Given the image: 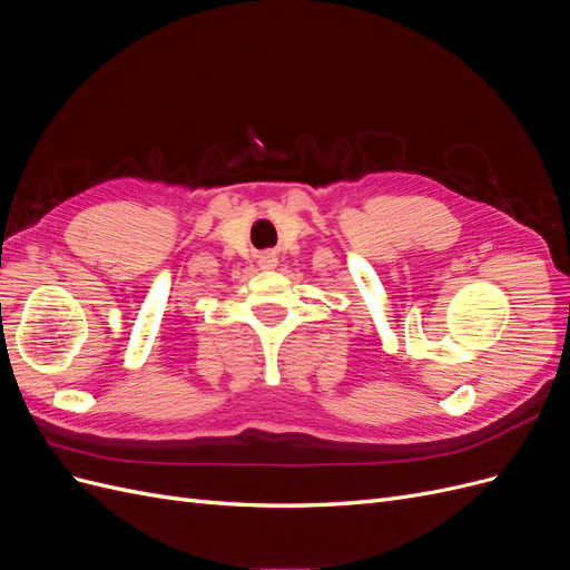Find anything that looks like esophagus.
Listing matches in <instances>:
<instances>
[{"label": "esophagus", "instance_id": "34e87169", "mask_svg": "<svg viewBox=\"0 0 570 570\" xmlns=\"http://www.w3.org/2000/svg\"><path fill=\"white\" fill-rule=\"evenodd\" d=\"M275 262H278V258H275V254H264V256H262V266H264V268H273Z\"/></svg>", "mask_w": 570, "mask_h": 570}]
</instances>
